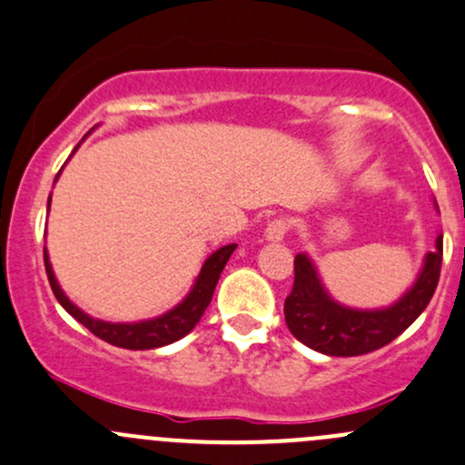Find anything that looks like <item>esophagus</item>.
I'll list each match as a JSON object with an SVG mask.
<instances>
[{
    "label": "esophagus",
    "instance_id": "esophagus-1",
    "mask_svg": "<svg viewBox=\"0 0 465 465\" xmlns=\"http://www.w3.org/2000/svg\"><path fill=\"white\" fill-rule=\"evenodd\" d=\"M288 229H291V220L288 218L270 220L268 227H265V241H272V242L283 241L288 233Z\"/></svg>",
    "mask_w": 465,
    "mask_h": 465
}]
</instances>
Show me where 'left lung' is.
<instances>
[{
    "label": "left lung",
    "mask_w": 465,
    "mask_h": 465,
    "mask_svg": "<svg viewBox=\"0 0 465 465\" xmlns=\"http://www.w3.org/2000/svg\"><path fill=\"white\" fill-rule=\"evenodd\" d=\"M443 263V236L436 238V250L427 252L416 283L386 309H350L329 297L318 277L313 261L295 256V282L283 302V315L292 336L315 352L329 357H359L389 345L404 329L416 322L427 309Z\"/></svg>",
    "instance_id": "8db88e82"
}]
</instances>
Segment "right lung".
Wrapping results in <instances>:
<instances>
[{
  "label": "right lung",
  "mask_w": 465,
  "mask_h": 465,
  "mask_svg": "<svg viewBox=\"0 0 465 465\" xmlns=\"http://www.w3.org/2000/svg\"><path fill=\"white\" fill-rule=\"evenodd\" d=\"M49 200H52V197H49ZM233 250H236V245L232 242V245L220 247L218 252H213V254L204 261V265H202L200 274H197L195 279V286H193V291L188 292L186 300H183L182 304H177L174 309H170L168 313L159 315V318L141 320V322H104V320L90 318V315L84 313L79 306L72 304L65 297V292L61 291V286H58L56 277H54L52 263H49L47 256V247H45V270H47L49 286H52L58 304H61L72 318L79 320L88 331H93L94 336L111 342V345L124 347V350H154V347H163L179 341V338L186 336L188 331H193V327L200 322L202 313H204L206 306L211 304V297H213L220 272L224 270V265H227Z\"/></svg>",
  "instance_id": "obj_1"
}]
</instances>
